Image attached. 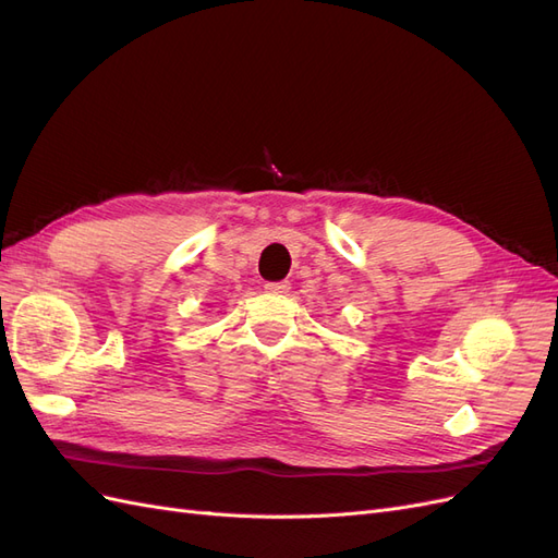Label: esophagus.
Instances as JSON below:
<instances>
[{
    "label": "esophagus",
    "instance_id": "obj_1",
    "mask_svg": "<svg viewBox=\"0 0 558 558\" xmlns=\"http://www.w3.org/2000/svg\"><path fill=\"white\" fill-rule=\"evenodd\" d=\"M289 289H291L289 281H269V283H265V291H267V293H275V295L289 293Z\"/></svg>",
    "mask_w": 558,
    "mask_h": 558
}]
</instances>
